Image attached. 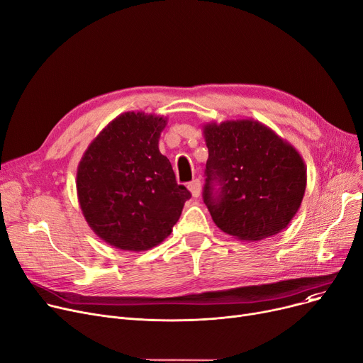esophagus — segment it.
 I'll return each mask as SVG.
<instances>
[{"instance_id": "esophagus-1", "label": "esophagus", "mask_w": 363, "mask_h": 363, "mask_svg": "<svg viewBox=\"0 0 363 363\" xmlns=\"http://www.w3.org/2000/svg\"><path fill=\"white\" fill-rule=\"evenodd\" d=\"M188 189L191 191L193 197H199L201 193V181L200 179H194L193 182L188 184Z\"/></svg>"}]
</instances>
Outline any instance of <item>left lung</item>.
<instances>
[{"label": "left lung", "mask_w": 363, "mask_h": 363, "mask_svg": "<svg viewBox=\"0 0 363 363\" xmlns=\"http://www.w3.org/2000/svg\"><path fill=\"white\" fill-rule=\"evenodd\" d=\"M203 133L208 150L203 200L219 230L241 241L281 233L306 189L298 151L253 119L206 123Z\"/></svg>", "instance_id": "8db88e82"}]
</instances>
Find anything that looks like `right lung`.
Here are the masks:
<instances>
[{
  "instance_id": "obj_1",
  "label": "right lung",
  "mask_w": 363,
  "mask_h": 363,
  "mask_svg": "<svg viewBox=\"0 0 363 363\" xmlns=\"http://www.w3.org/2000/svg\"><path fill=\"white\" fill-rule=\"evenodd\" d=\"M166 119L126 111L84 152L76 174L91 230L119 250L144 252L167 238L191 197L159 150Z\"/></svg>"
}]
</instances>
